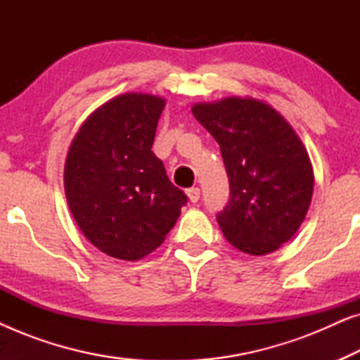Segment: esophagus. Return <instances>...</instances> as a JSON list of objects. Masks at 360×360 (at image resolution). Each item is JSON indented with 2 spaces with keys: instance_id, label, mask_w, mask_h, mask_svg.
<instances>
[{
  "instance_id": "esophagus-1",
  "label": "esophagus",
  "mask_w": 360,
  "mask_h": 360,
  "mask_svg": "<svg viewBox=\"0 0 360 360\" xmlns=\"http://www.w3.org/2000/svg\"><path fill=\"white\" fill-rule=\"evenodd\" d=\"M186 195H188V198H190L191 203H196V201L200 200V188H198V186L188 188V190H186Z\"/></svg>"
}]
</instances>
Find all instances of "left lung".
I'll use <instances>...</instances> for the list:
<instances>
[{"label":"left lung","instance_id":"8db88e82","mask_svg":"<svg viewBox=\"0 0 360 360\" xmlns=\"http://www.w3.org/2000/svg\"><path fill=\"white\" fill-rule=\"evenodd\" d=\"M193 116L219 144L229 201L216 219L240 252L264 255L297 233L311 203L314 175L293 127L254 98L198 103Z\"/></svg>","mask_w":360,"mask_h":360}]
</instances>
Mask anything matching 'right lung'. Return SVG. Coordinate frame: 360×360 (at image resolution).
<instances>
[{"instance_id": "add662e5", "label": "right lung", "mask_w": 360, "mask_h": 360, "mask_svg": "<svg viewBox=\"0 0 360 360\" xmlns=\"http://www.w3.org/2000/svg\"><path fill=\"white\" fill-rule=\"evenodd\" d=\"M164 108V98L144 93L112 98L68 149V208L85 238L115 259L139 260L155 250L188 201L152 152Z\"/></svg>"}]
</instances>
